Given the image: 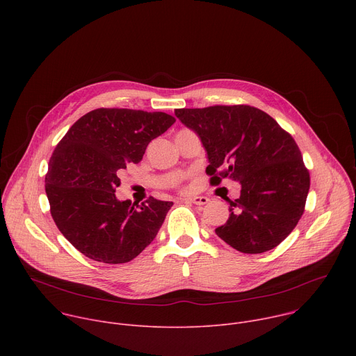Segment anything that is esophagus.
Wrapping results in <instances>:
<instances>
[{
	"label": "esophagus",
	"instance_id": "1",
	"mask_svg": "<svg viewBox=\"0 0 356 356\" xmlns=\"http://www.w3.org/2000/svg\"><path fill=\"white\" fill-rule=\"evenodd\" d=\"M184 200L188 201V202H193V204H195V206H204V204H207V202L210 201V198H209V197H204V195L187 197V198H184Z\"/></svg>",
	"mask_w": 356,
	"mask_h": 356
}]
</instances>
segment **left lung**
Here are the masks:
<instances>
[{
    "label": "left lung",
    "mask_w": 356,
    "mask_h": 356,
    "mask_svg": "<svg viewBox=\"0 0 356 356\" xmlns=\"http://www.w3.org/2000/svg\"><path fill=\"white\" fill-rule=\"evenodd\" d=\"M175 114L204 146L211 184L222 177L241 184L239 198L228 200L229 218L216 234L243 253L276 248L301 218L310 188L291 135L249 106L180 108ZM220 167L226 170L217 174Z\"/></svg>",
    "instance_id": "obj_1"
}]
</instances>
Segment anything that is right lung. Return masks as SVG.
<instances>
[{"instance_id": "add662e5", "label": "right lung", "mask_w": 356, "mask_h": 356, "mask_svg": "<svg viewBox=\"0 0 356 356\" xmlns=\"http://www.w3.org/2000/svg\"><path fill=\"white\" fill-rule=\"evenodd\" d=\"M175 118L165 113L98 108L77 120L58 143L44 177L52 214L63 236L84 257L125 264L155 239L172 201H120L115 188L128 163H139L152 139Z\"/></svg>"}]
</instances>
